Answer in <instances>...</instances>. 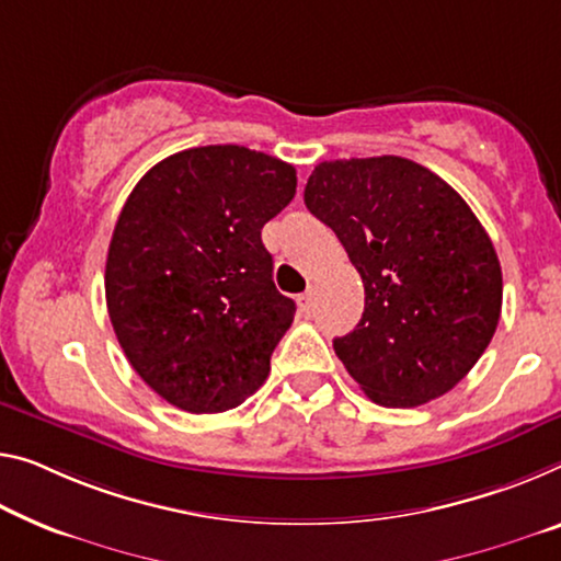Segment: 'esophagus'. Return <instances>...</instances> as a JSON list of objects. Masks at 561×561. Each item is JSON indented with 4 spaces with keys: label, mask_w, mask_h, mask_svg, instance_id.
Returning a JSON list of instances; mask_svg holds the SVG:
<instances>
[{
    "label": "esophagus",
    "mask_w": 561,
    "mask_h": 561,
    "mask_svg": "<svg viewBox=\"0 0 561 561\" xmlns=\"http://www.w3.org/2000/svg\"><path fill=\"white\" fill-rule=\"evenodd\" d=\"M313 304H316V293L313 290H306V293H300V296H298V308L304 310V313H310Z\"/></svg>",
    "instance_id": "1"
}]
</instances>
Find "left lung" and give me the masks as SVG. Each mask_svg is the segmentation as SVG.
I'll return each instance as SVG.
<instances>
[{"label": "left lung", "instance_id": "8db88e82", "mask_svg": "<svg viewBox=\"0 0 561 561\" xmlns=\"http://www.w3.org/2000/svg\"><path fill=\"white\" fill-rule=\"evenodd\" d=\"M304 201L364 280V316L333 341L353 381L389 409L451 391L502 313V265L463 197L419 162L381 154L321 162Z\"/></svg>", "mask_w": 561, "mask_h": 561}]
</instances>
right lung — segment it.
Here are the masks:
<instances>
[{
  "mask_svg": "<svg viewBox=\"0 0 561 561\" xmlns=\"http://www.w3.org/2000/svg\"><path fill=\"white\" fill-rule=\"evenodd\" d=\"M296 168L240 145L175 152L145 172L112 232V329L150 389L191 413L261 389L296 304L273 283L261 230L296 195Z\"/></svg>",
  "mask_w": 561,
  "mask_h": 561,
  "instance_id": "add662e5",
  "label": "right lung"
}]
</instances>
